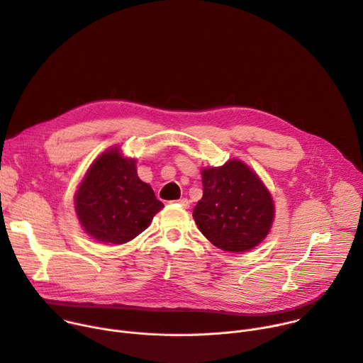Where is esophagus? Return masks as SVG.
Returning <instances> with one entry per match:
<instances>
[{
    "label": "esophagus",
    "instance_id": "esophagus-1",
    "mask_svg": "<svg viewBox=\"0 0 363 363\" xmlns=\"http://www.w3.org/2000/svg\"><path fill=\"white\" fill-rule=\"evenodd\" d=\"M180 206H183V208H189V205H190V202L187 201V198H182V199H179V201H176Z\"/></svg>",
    "mask_w": 363,
    "mask_h": 363
}]
</instances>
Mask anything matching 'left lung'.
Masks as SVG:
<instances>
[{"instance_id":"obj_1","label":"left lung","mask_w":363,"mask_h":363,"mask_svg":"<svg viewBox=\"0 0 363 363\" xmlns=\"http://www.w3.org/2000/svg\"><path fill=\"white\" fill-rule=\"evenodd\" d=\"M203 196L193 209L201 233L218 248L231 253L248 252L272 228V194L240 160L202 170Z\"/></svg>"}]
</instances>
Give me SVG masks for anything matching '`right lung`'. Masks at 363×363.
<instances>
[{"label":"right lung","instance_id":"add662e5","mask_svg":"<svg viewBox=\"0 0 363 363\" xmlns=\"http://www.w3.org/2000/svg\"><path fill=\"white\" fill-rule=\"evenodd\" d=\"M164 205L136 174V161L118 148L104 151L75 193V212L84 231L100 242L125 244L141 234Z\"/></svg>","mask_w":363,"mask_h":363}]
</instances>
